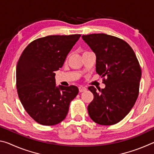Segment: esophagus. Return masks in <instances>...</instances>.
<instances>
[{"mask_svg": "<svg viewBox=\"0 0 154 154\" xmlns=\"http://www.w3.org/2000/svg\"><path fill=\"white\" fill-rule=\"evenodd\" d=\"M79 90L80 92H84V91L86 90V88L83 87V86H79Z\"/></svg>", "mask_w": 154, "mask_h": 154, "instance_id": "34e87169", "label": "esophagus"}]
</instances>
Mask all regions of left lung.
I'll list each match as a JSON object with an SVG mask.
<instances>
[{
    "instance_id": "obj_1",
    "label": "left lung",
    "mask_w": 154,
    "mask_h": 154,
    "mask_svg": "<svg viewBox=\"0 0 154 154\" xmlns=\"http://www.w3.org/2000/svg\"><path fill=\"white\" fill-rule=\"evenodd\" d=\"M96 54V71L104 79V89L88 88L94 94L88 106L92 120L113 125L126 117L139 95L141 69L133 49L124 40L106 34L83 35Z\"/></svg>"
}]
</instances>
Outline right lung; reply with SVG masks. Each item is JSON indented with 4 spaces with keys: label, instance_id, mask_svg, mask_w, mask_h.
<instances>
[{
    "label": "right lung",
    "instance_id": "right-lung-1",
    "mask_svg": "<svg viewBox=\"0 0 154 154\" xmlns=\"http://www.w3.org/2000/svg\"><path fill=\"white\" fill-rule=\"evenodd\" d=\"M81 35H50L30 43L22 52L16 67L19 98L27 113L38 124H58L66 118L77 86H56L58 71Z\"/></svg>",
    "mask_w": 154,
    "mask_h": 154
}]
</instances>
